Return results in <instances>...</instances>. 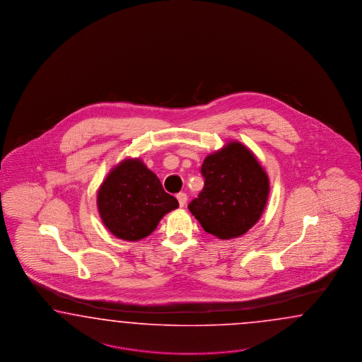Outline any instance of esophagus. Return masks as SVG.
I'll use <instances>...</instances> for the list:
<instances>
[{
    "instance_id": "34e87169",
    "label": "esophagus",
    "mask_w": 362,
    "mask_h": 362,
    "mask_svg": "<svg viewBox=\"0 0 362 362\" xmlns=\"http://www.w3.org/2000/svg\"><path fill=\"white\" fill-rule=\"evenodd\" d=\"M176 199H177V202H179V206L180 207H185V204H186L187 202V195L185 192H179L177 195H176Z\"/></svg>"
}]
</instances>
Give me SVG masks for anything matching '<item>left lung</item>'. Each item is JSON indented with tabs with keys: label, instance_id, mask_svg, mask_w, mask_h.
<instances>
[{
	"label": "left lung",
	"instance_id": "obj_1",
	"mask_svg": "<svg viewBox=\"0 0 362 362\" xmlns=\"http://www.w3.org/2000/svg\"><path fill=\"white\" fill-rule=\"evenodd\" d=\"M204 188L188 209L211 235L239 238L259 221L269 195V179L252 151L232 141L209 155L203 165Z\"/></svg>",
	"mask_w": 362,
	"mask_h": 362
}]
</instances>
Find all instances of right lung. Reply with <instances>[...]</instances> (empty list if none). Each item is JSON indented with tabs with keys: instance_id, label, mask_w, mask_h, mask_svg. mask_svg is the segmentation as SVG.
Masks as SVG:
<instances>
[{
	"instance_id": "obj_1",
	"label": "right lung",
	"mask_w": 362,
	"mask_h": 362,
	"mask_svg": "<svg viewBox=\"0 0 362 362\" xmlns=\"http://www.w3.org/2000/svg\"><path fill=\"white\" fill-rule=\"evenodd\" d=\"M97 206L105 227L118 239L138 241L153 233L160 219L179 207L158 176L141 159H124L99 187Z\"/></svg>"
}]
</instances>
